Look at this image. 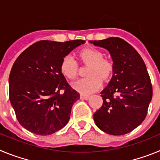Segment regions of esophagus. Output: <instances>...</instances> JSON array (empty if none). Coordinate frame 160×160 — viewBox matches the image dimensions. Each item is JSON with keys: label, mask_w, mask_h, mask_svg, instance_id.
<instances>
[{"label": "esophagus", "mask_w": 160, "mask_h": 160, "mask_svg": "<svg viewBox=\"0 0 160 160\" xmlns=\"http://www.w3.org/2000/svg\"><path fill=\"white\" fill-rule=\"evenodd\" d=\"M80 98H81V99L87 100V99H89V98H90V96H89V95H85V94H81V95H80Z\"/></svg>", "instance_id": "esophagus-1"}]
</instances>
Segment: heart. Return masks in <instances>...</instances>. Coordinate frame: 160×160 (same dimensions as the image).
Masks as SVG:
<instances>
[{
  "mask_svg": "<svg viewBox=\"0 0 160 160\" xmlns=\"http://www.w3.org/2000/svg\"><path fill=\"white\" fill-rule=\"evenodd\" d=\"M80 59L85 64H89L87 74L72 83L74 90L82 94H90L97 91L102 84V79H107L113 73V63L108 59L103 58V54L98 49L86 48L79 52ZM61 72L65 77L73 79L77 76L78 63L71 54H66L62 59L60 64Z\"/></svg>",
  "mask_w": 160,
  "mask_h": 160,
  "instance_id": "b5f03b06",
  "label": "heart"
}]
</instances>
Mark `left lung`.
Instances as JSON below:
<instances>
[{
	"instance_id": "1",
	"label": "left lung",
	"mask_w": 160,
	"mask_h": 160,
	"mask_svg": "<svg viewBox=\"0 0 160 160\" xmlns=\"http://www.w3.org/2000/svg\"><path fill=\"white\" fill-rule=\"evenodd\" d=\"M107 49L113 60V76L101 92L102 106L94 114L99 129L113 135L131 132L148 114L152 85L143 60L129 43L119 38L90 41Z\"/></svg>"
}]
</instances>
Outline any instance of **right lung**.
I'll use <instances>...</instances> for the list:
<instances>
[{
	"mask_svg": "<svg viewBox=\"0 0 160 160\" xmlns=\"http://www.w3.org/2000/svg\"><path fill=\"white\" fill-rule=\"evenodd\" d=\"M84 43L39 41L18 56L11 69L8 90L11 105L24 128L48 135L67 124L80 94L67 82L60 64L64 56Z\"/></svg>",
	"mask_w": 160,
	"mask_h": 160,
	"instance_id": "obj_1",
	"label": "right lung"
}]
</instances>
